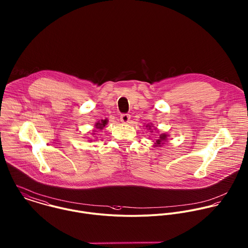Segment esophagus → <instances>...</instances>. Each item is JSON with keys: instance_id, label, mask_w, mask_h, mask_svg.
Here are the masks:
<instances>
[{"instance_id": "34e87169", "label": "esophagus", "mask_w": 248, "mask_h": 248, "mask_svg": "<svg viewBox=\"0 0 248 248\" xmlns=\"http://www.w3.org/2000/svg\"><path fill=\"white\" fill-rule=\"evenodd\" d=\"M121 122L124 124H127L130 120V115L129 114H122L121 115Z\"/></svg>"}]
</instances>
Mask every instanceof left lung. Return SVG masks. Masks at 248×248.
I'll use <instances>...</instances> for the list:
<instances>
[{"mask_svg": "<svg viewBox=\"0 0 248 248\" xmlns=\"http://www.w3.org/2000/svg\"><path fill=\"white\" fill-rule=\"evenodd\" d=\"M150 126H151V125H147V127H149V129H151V128H150ZM167 137H168V135H167V134H165V133L160 134V135H159V138L156 140V143H154V144H155V146H157V147L162 146V145H163V143H164V142H166Z\"/></svg>", "mask_w": 248, "mask_h": 248, "instance_id": "1", "label": "left lung"}]
</instances>
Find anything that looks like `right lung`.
I'll return each instance as SVG.
<instances>
[{"instance_id":"1","label":"right lung","mask_w":248,"mask_h":248,"mask_svg":"<svg viewBox=\"0 0 248 248\" xmlns=\"http://www.w3.org/2000/svg\"><path fill=\"white\" fill-rule=\"evenodd\" d=\"M107 119H105V120H101V122L100 123H97L96 124V128L97 129H102L104 126H105V124H107ZM93 134H95V133H93Z\"/></svg>"}]
</instances>
